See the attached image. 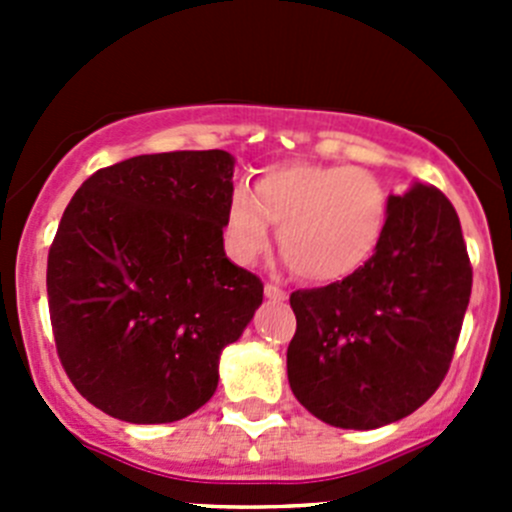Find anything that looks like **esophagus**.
Masks as SVG:
<instances>
[{"label":"esophagus","mask_w":512,"mask_h":512,"mask_svg":"<svg viewBox=\"0 0 512 512\" xmlns=\"http://www.w3.org/2000/svg\"><path fill=\"white\" fill-rule=\"evenodd\" d=\"M265 297L267 299H275V302H282V299L287 297V292L282 287H277V285H272V282H267V285H265Z\"/></svg>","instance_id":"obj_1"}]
</instances>
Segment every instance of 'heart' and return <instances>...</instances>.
<instances>
[{
    "label": "heart",
    "instance_id": "1",
    "mask_svg": "<svg viewBox=\"0 0 512 512\" xmlns=\"http://www.w3.org/2000/svg\"><path fill=\"white\" fill-rule=\"evenodd\" d=\"M389 190L379 175L356 165L282 163L237 185L225 213L232 257L250 262L265 250L270 223L299 280L332 285L359 272L379 250L389 223Z\"/></svg>",
    "mask_w": 512,
    "mask_h": 512
}]
</instances>
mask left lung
Wrapping results in <instances>:
<instances>
[{"instance_id": "1", "label": "left lung", "mask_w": 512, "mask_h": 512, "mask_svg": "<svg viewBox=\"0 0 512 512\" xmlns=\"http://www.w3.org/2000/svg\"><path fill=\"white\" fill-rule=\"evenodd\" d=\"M389 200L379 250L359 272L289 294V386L337 428H379L426 404L446 379L471 299L473 267L451 200L421 183Z\"/></svg>"}]
</instances>
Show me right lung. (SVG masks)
Wrapping results in <instances>:
<instances>
[{"label":"right lung","mask_w":512,"mask_h":512,"mask_svg":"<svg viewBox=\"0 0 512 512\" xmlns=\"http://www.w3.org/2000/svg\"><path fill=\"white\" fill-rule=\"evenodd\" d=\"M225 151L121 160L81 183L49 247L56 354L103 414L170 423L218 389V361L262 304V280L232 265L223 227Z\"/></svg>","instance_id":"right-lung-1"}]
</instances>
